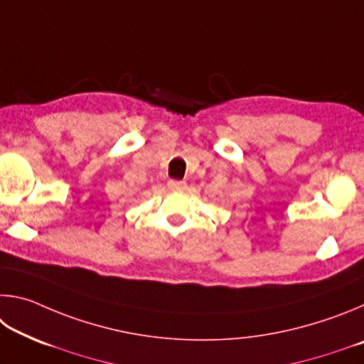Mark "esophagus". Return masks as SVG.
I'll return each instance as SVG.
<instances>
[{
  "instance_id": "obj_1",
  "label": "esophagus",
  "mask_w": 364,
  "mask_h": 364,
  "mask_svg": "<svg viewBox=\"0 0 364 364\" xmlns=\"http://www.w3.org/2000/svg\"><path fill=\"white\" fill-rule=\"evenodd\" d=\"M186 181H178V180H171L168 181V189L170 191H178V193H181V191L186 189Z\"/></svg>"
}]
</instances>
